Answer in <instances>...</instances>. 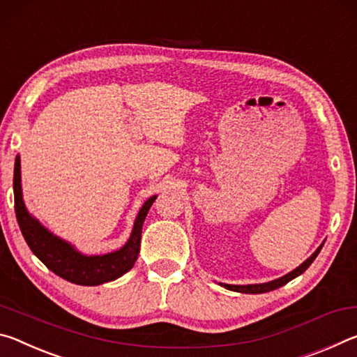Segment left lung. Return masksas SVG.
Returning a JSON list of instances; mask_svg holds the SVG:
<instances>
[{"label":"left lung","instance_id":"1","mask_svg":"<svg viewBox=\"0 0 357 357\" xmlns=\"http://www.w3.org/2000/svg\"><path fill=\"white\" fill-rule=\"evenodd\" d=\"M321 248H323V245L314 251V253L308 258L303 264H301L297 268H294L293 272H289L288 275H284L282 278L278 280H273V282H268V283H262V284H245V286H237V284H225V288L231 289V291H237V293H247V294H261V293H268V291H273L280 288V286L286 284L288 282H291V280L299 277L301 273H303L307 271L308 267H310L312 262L314 261V258H317L318 253L321 251Z\"/></svg>","mask_w":357,"mask_h":357}]
</instances>
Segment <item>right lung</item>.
<instances>
[{"instance_id": "right-lung-1", "label": "right lung", "mask_w": 357, "mask_h": 357, "mask_svg": "<svg viewBox=\"0 0 357 357\" xmlns=\"http://www.w3.org/2000/svg\"><path fill=\"white\" fill-rule=\"evenodd\" d=\"M156 196L144 204L134 223L130 241L123 248L102 256H85L75 251L71 245L50 234L26 212L22 199L20 186V158H15L14 166V202L15 217L28 247L47 268L68 282L82 286H96L119 278L134 266L140 248V234L144 220Z\"/></svg>"}]
</instances>
